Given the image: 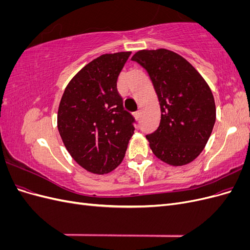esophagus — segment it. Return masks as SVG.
I'll list each match as a JSON object with an SVG mask.
<instances>
[{
    "label": "esophagus",
    "instance_id": "esophagus-1",
    "mask_svg": "<svg viewBox=\"0 0 250 250\" xmlns=\"http://www.w3.org/2000/svg\"><path fill=\"white\" fill-rule=\"evenodd\" d=\"M133 116H134L135 120H140V118H141V112H140V110L133 112Z\"/></svg>",
    "mask_w": 250,
    "mask_h": 250
}]
</instances>
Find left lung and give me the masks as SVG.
Returning a JSON list of instances; mask_svg holds the SVG:
<instances>
[{
	"label": "left lung",
	"mask_w": 250,
	"mask_h": 250,
	"mask_svg": "<svg viewBox=\"0 0 250 250\" xmlns=\"http://www.w3.org/2000/svg\"><path fill=\"white\" fill-rule=\"evenodd\" d=\"M131 60L147 71L160 102V126L146 135L153 154L171 166L193 162L216 121L208 84L187 59L167 49L141 50Z\"/></svg>",
	"instance_id": "8db88e82"
}]
</instances>
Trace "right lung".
I'll return each instance as SVG.
<instances>
[{"label":"right lung","instance_id":"1","mask_svg":"<svg viewBox=\"0 0 250 250\" xmlns=\"http://www.w3.org/2000/svg\"><path fill=\"white\" fill-rule=\"evenodd\" d=\"M131 52L103 54L66 85L57 113L60 137L74 161L94 174H106L123 161L134 119L123 107L117 81Z\"/></svg>","mask_w":250,"mask_h":250}]
</instances>
